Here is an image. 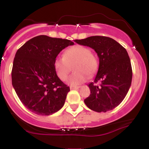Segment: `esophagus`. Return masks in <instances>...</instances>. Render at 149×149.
Wrapping results in <instances>:
<instances>
[{
	"mask_svg": "<svg viewBox=\"0 0 149 149\" xmlns=\"http://www.w3.org/2000/svg\"><path fill=\"white\" fill-rule=\"evenodd\" d=\"M80 88V86H71L70 87V89H71V90H74V89H78Z\"/></svg>",
	"mask_w": 149,
	"mask_h": 149,
	"instance_id": "1",
	"label": "esophagus"
}]
</instances>
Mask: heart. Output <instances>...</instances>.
Segmentation results:
<instances>
[{"instance_id": "heart-1", "label": "heart", "mask_w": 149, "mask_h": 149, "mask_svg": "<svg viewBox=\"0 0 149 149\" xmlns=\"http://www.w3.org/2000/svg\"><path fill=\"white\" fill-rule=\"evenodd\" d=\"M73 66V74L68 78V83L71 85L84 83L88 76H92L98 69V61L90 49L84 46L76 45L69 47L64 52V57H58L54 61V68L61 80H65Z\"/></svg>"}]
</instances>
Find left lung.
Here are the masks:
<instances>
[{
  "label": "left lung",
  "mask_w": 149,
  "mask_h": 149,
  "mask_svg": "<svg viewBox=\"0 0 149 149\" xmlns=\"http://www.w3.org/2000/svg\"><path fill=\"white\" fill-rule=\"evenodd\" d=\"M75 42L95 49L100 59L94 82L88 85L90 95L84 100L85 104L96 112L112 110L124 100L131 85L132 70L127 50L106 36H90Z\"/></svg>",
  "instance_id": "obj_1"
}]
</instances>
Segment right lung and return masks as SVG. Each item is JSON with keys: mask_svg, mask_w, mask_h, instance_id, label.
<instances>
[{"mask_svg": "<svg viewBox=\"0 0 149 149\" xmlns=\"http://www.w3.org/2000/svg\"><path fill=\"white\" fill-rule=\"evenodd\" d=\"M74 42L38 36L17 51L12 70V84L22 104L40 116L52 115L62 108L69 87L59 79L54 68L59 53Z\"/></svg>", "mask_w": 149, "mask_h": 149, "instance_id": "obj_1", "label": "right lung"}]
</instances>
